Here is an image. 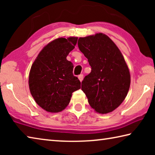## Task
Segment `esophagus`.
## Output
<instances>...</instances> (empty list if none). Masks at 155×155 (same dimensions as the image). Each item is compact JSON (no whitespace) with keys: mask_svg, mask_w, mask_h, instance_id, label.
Listing matches in <instances>:
<instances>
[{"mask_svg":"<svg viewBox=\"0 0 155 155\" xmlns=\"http://www.w3.org/2000/svg\"><path fill=\"white\" fill-rule=\"evenodd\" d=\"M78 79H79L80 81L81 82V81H82L83 79V74L78 75Z\"/></svg>","mask_w":155,"mask_h":155,"instance_id":"1","label":"esophagus"}]
</instances>
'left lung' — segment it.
Segmentation results:
<instances>
[{
  "label": "left lung",
  "mask_w": 155,
  "mask_h": 155,
  "mask_svg": "<svg viewBox=\"0 0 155 155\" xmlns=\"http://www.w3.org/2000/svg\"><path fill=\"white\" fill-rule=\"evenodd\" d=\"M78 46L91 68L81 83L89 104L99 114L113 111L124 101L130 87V72L124 57L103 33L80 38Z\"/></svg>",
  "instance_id": "obj_1"
}]
</instances>
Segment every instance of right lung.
<instances>
[{"mask_svg": "<svg viewBox=\"0 0 155 155\" xmlns=\"http://www.w3.org/2000/svg\"><path fill=\"white\" fill-rule=\"evenodd\" d=\"M78 38H60L44 47L31 66L28 85L36 103L51 113L61 111L70 103L72 94L81 88L73 75V65L66 57L74 48Z\"/></svg>", "mask_w": 155, "mask_h": 155, "instance_id": "obj_1", "label": "right lung"}]
</instances>
